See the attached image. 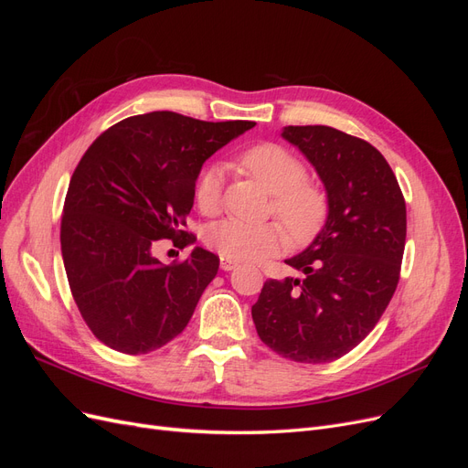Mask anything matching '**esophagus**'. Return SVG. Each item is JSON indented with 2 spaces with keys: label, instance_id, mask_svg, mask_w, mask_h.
Here are the masks:
<instances>
[{
  "label": "esophagus",
  "instance_id": "34e87169",
  "mask_svg": "<svg viewBox=\"0 0 468 468\" xmlns=\"http://www.w3.org/2000/svg\"><path fill=\"white\" fill-rule=\"evenodd\" d=\"M238 267V261L236 260H230V258H220V269L222 271H232V269Z\"/></svg>",
  "mask_w": 468,
  "mask_h": 468
}]
</instances>
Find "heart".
Here are the masks:
<instances>
[{"label":"heart","mask_w":468,"mask_h":468,"mask_svg":"<svg viewBox=\"0 0 468 468\" xmlns=\"http://www.w3.org/2000/svg\"><path fill=\"white\" fill-rule=\"evenodd\" d=\"M239 165L273 193L275 215L287 224L296 239L313 236L325 217V193L304 179L306 169L299 158L277 144H260L239 155ZM222 167L210 165L197 179L195 201L205 215H215L222 199ZM208 248L230 260H260L285 244V230L277 222L250 224L239 218H222L205 232Z\"/></svg>","instance_id":"b5f03b06"}]
</instances>
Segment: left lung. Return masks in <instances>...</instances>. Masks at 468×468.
<instances>
[{"label": "left lung", "mask_w": 468, "mask_h": 468, "mask_svg": "<svg viewBox=\"0 0 468 468\" xmlns=\"http://www.w3.org/2000/svg\"><path fill=\"white\" fill-rule=\"evenodd\" d=\"M281 136L316 169L328 199L322 230L285 260L299 277L269 279L251 306L261 342L296 363H330L367 337L399 285L406 203L375 146L332 126Z\"/></svg>", "instance_id": "8db88e82"}]
</instances>
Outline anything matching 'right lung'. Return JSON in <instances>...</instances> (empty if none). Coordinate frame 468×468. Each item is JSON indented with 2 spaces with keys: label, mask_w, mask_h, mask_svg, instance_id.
<instances>
[{
  "label": "right lung",
  "mask_w": 468,
  "mask_h": 468,
  "mask_svg": "<svg viewBox=\"0 0 468 468\" xmlns=\"http://www.w3.org/2000/svg\"><path fill=\"white\" fill-rule=\"evenodd\" d=\"M251 121L207 122L152 111L112 124L69 179L60 226L69 289L93 335L129 356L164 347L189 324L218 258L199 246L181 263L154 258L181 230L203 164Z\"/></svg>",
  "instance_id": "right-lung-1"
}]
</instances>
